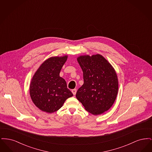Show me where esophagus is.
<instances>
[{"instance_id":"esophagus-1","label":"esophagus","mask_w":152,"mask_h":152,"mask_svg":"<svg viewBox=\"0 0 152 152\" xmlns=\"http://www.w3.org/2000/svg\"><path fill=\"white\" fill-rule=\"evenodd\" d=\"M76 91H77L76 89H73L72 90V92L73 95H75V94H76Z\"/></svg>"}]
</instances>
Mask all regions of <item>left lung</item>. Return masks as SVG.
<instances>
[{
    "label": "left lung",
    "instance_id": "left-lung-1",
    "mask_svg": "<svg viewBox=\"0 0 152 152\" xmlns=\"http://www.w3.org/2000/svg\"><path fill=\"white\" fill-rule=\"evenodd\" d=\"M83 72L84 84L77 90V99L94 115L108 110L116 100L118 82L116 71L100 54L77 58Z\"/></svg>",
    "mask_w": 152,
    "mask_h": 152
}]
</instances>
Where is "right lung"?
<instances>
[{"label":"right lung","instance_id":"add662e5","mask_svg":"<svg viewBox=\"0 0 152 152\" xmlns=\"http://www.w3.org/2000/svg\"><path fill=\"white\" fill-rule=\"evenodd\" d=\"M68 58L53 56L45 60L34 75L29 86V94L34 104L42 111L53 113L61 108L73 96L60 72Z\"/></svg>","mask_w":152,"mask_h":152}]
</instances>
